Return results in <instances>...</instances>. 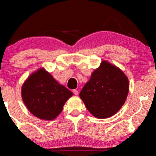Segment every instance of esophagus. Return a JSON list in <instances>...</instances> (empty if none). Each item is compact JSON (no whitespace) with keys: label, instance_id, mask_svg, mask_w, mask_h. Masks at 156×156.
<instances>
[{"label":"esophagus","instance_id":"obj_1","mask_svg":"<svg viewBox=\"0 0 156 156\" xmlns=\"http://www.w3.org/2000/svg\"><path fill=\"white\" fill-rule=\"evenodd\" d=\"M73 93H74L75 95H77L78 94H79V91H78L77 90H76V89H74V90H73Z\"/></svg>","mask_w":156,"mask_h":156}]
</instances>
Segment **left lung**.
Returning <instances> with one entry per match:
<instances>
[{"label": "left lung", "mask_w": 156, "mask_h": 156, "mask_svg": "<svg viewBox=\"0 0 156 156\" xmlns=\"http://www.w3.org/2000/svg\"><path fill=\"white\" fill-rule=\"evenodd\" d=\"M127 76L120 69L102 62L80 93L89 112L98 119L113 116L123 105L129 93Z\"/></svg>", "instance_id": "1"}]
</instances>
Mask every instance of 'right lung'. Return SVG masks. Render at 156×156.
Here are the masks:
<instances>
[{"label":"right lung","instance_id":"obj_1","mask_svg":"<svg viewBox=\"0 0 156 156\" xmlns=\"http://www.w3.org/2000/svg\"><path fill=\"white\" fill-rule=\"evenodd\" d=\"M22 98L28 110L37 118L52 120L62 112L72 92L40 69L32 74L22 87Z\"/></svg>","mask_w":156,"mask_h":156}]
</instances>
